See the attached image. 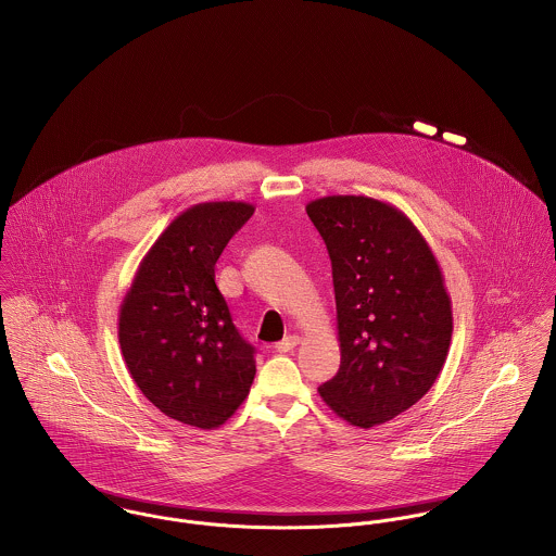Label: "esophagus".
<instances>
[{"mask_svg": "<svg viewBox=\"0 0 556 556\" xmlns=\"http://www.w3.org/2000/svg\"><path fill=\"white\" fill-rule=\"evenodd\" d=\"M298 344H300V336L291 333V336L282 338V340L276 344V351H280V353H289V351H293Z\"/></svg>", "mask_w": 556, "mask_h": 556, "instance_id": "esophagus-1", "label": "esophagus"}]
</instances>
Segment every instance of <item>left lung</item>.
<instances>
[{
    "label": "left lung",
    "instance_id": "left-lung-1",
    "mask_svg": "<svg viewBox=\"0 0 556 556\" xmlns=\"http://www.w3.org/2000/svg\"><path fill=\"white\" fill-rule=\"evenodd\" d=\"M331 258L340 368L318 388L344 421L372 428L437 381L454 317L428 241L397 207L355 194L306 205Z\"/></svg>",
    "mask_w": 556,
    "mask_h": 556
}]
</instances>
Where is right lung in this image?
I'll use <instances>...</instances> for the list:
<instances>
[{"instance_id": "right-lung-1", "label": "right lung", "mask_w": 556, "mask_h": 556, "mask_svg": "<svg viewBox=\"0 0 556 556\" xmlns=\"http://www.w3.org/2000/svg\"><path fill=\"white\" fill-rule=\"evenodd\" d=\"M254 214L243 201L181 212L143 256L119 306L117 336L130 377L181 424L214 430L245 400L254 346L239 336L214 280L229 239Z\"/></svg>"}]
</instances>
